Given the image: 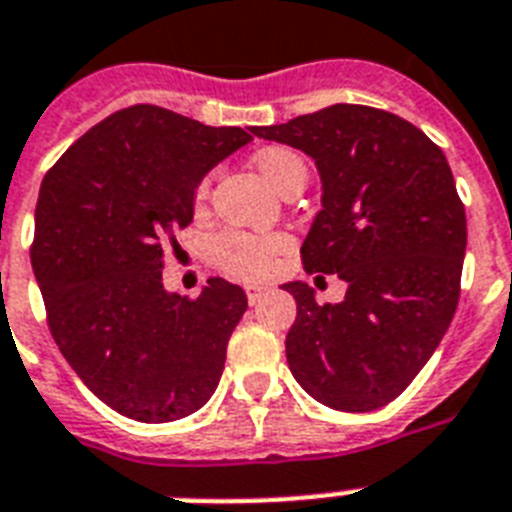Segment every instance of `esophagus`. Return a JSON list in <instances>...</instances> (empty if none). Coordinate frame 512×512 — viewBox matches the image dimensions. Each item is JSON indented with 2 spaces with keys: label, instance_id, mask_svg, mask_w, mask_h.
<instances>
[{
  "label": "esophagus",
  "instance_id": "esophagus-1",
  "mask_svg": "<svg viewBox=\"0 0 512 512\" xmlns=\"http://www.w3.org/2000/svg\"><path fill=\"white\" fill-rule=\"evenodd\" d=\"M244 292H247L249 305H257L260 299L268 294V286H260V284H244Z\"/></svg>",
  "mask_w": 512,
  "mask_h": 512
}]
</instances>
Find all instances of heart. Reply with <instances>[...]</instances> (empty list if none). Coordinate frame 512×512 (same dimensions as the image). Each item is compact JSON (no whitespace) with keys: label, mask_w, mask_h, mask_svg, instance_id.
<instances>
[{"label":"heart","mask_w":512,"mask_h":512,"mask_svg":"<svg viewBox=\"0 0 512 512\" xmlns=\"http://www.w3.org/2000/svg\"><path fill=\"white\" fill-rule=\"evenodd\" d=\"M257 168L268 184L278 191H286L297 181L307 184V162L305 157L289 147H265L255 157ZM210 194V176L202 178L194 191L197 202H205ZM289 249L286 234H252L242 228H220L210 239V257L220 270L239 278H263L276 268L278 257Z\"/></svg>","instance_id":"obj_1"}]
</instances>
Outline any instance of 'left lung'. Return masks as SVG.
<instances>
[{
	"instance_id": "1",
	"label": "left lung",
	"mask_w": 512,
	"mask_h": 512,
	"mask_svg": "<svg viewBox=\"0 0 512 512\" xmlns=\"http://www.w3.org/2000/svg\"><path fill=\"white\" fill-rule=\"evenodd\" d=\"M252 134L302 149L321 170L323 210L302 244L305 273L347 281L318 305L302 281L286 360L310 397L368 413L405 392L460 299L465 207L447 157L394 112L331 105ZM323 278V276H321Z\"/></svg>"
}]
</instances>
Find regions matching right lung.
<instances>
[{
    "instance_id": "1",
    "label": "right lung",
    "mask_w": 512,
    "mask_h": 512,
    "mask_svg": "<svg viewBox=\"0 0 512 512\" xmlns=\"http://www.w3.org/2000/svg\"><path fill=\"white\" fill-rule=\"evenodd\" d=\"M244 128L157 105L112 112L54 162L36 202L31 265L60 352L99 400L141 423L205 405L247 294L210 278L199 297L162 289V260L194 218L207 170Z\"/></svg>"
}]
</instances>
